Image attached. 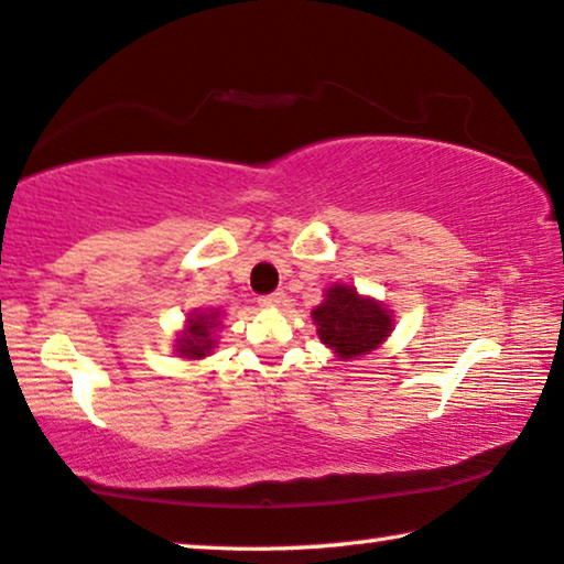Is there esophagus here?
<instances>
[{"instance_id":"1","label":"esophagus","mask_w":564,"mask_h":564,"mask_svg":"<svg viewBox=\"0 0 564 564\" xmlns=\"http://www.w3.org/2000/svg\"><path fill=\"white\" fill-rule=\"evenodd\" d=\"M282 300H284V292L282 290H274L270 294H264V297H259V305H262V307H276Z\"/></svg>"}]
</instances>
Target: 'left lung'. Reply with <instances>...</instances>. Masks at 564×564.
<instances>
[{
	"mask_svg": "<svg viewBox=\"0 0 564 564\" xmlns=\"http://www.w3.org/2000/svg\"><path fill=\"white\" fill-rule=\"evenodd\" d=\"M317 335L337 358H358L376 350L393 330V317L376 300L360 297L352 288L335 284L327 290L323 305L312 312Z\"/></svg>",
	"mask_w": 564,
	"mask_h": 564,
	"instance_id": "left-lung-1",
	"label": "left lung"
}]
</instances>
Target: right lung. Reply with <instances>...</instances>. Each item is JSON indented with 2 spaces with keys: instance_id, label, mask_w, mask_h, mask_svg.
Returning <instances> with one entry per match:
<instances>
[{
  "instance_id": "obj_1",
  "label": "right lung",
  "mask_w": 564,
  "mask_h": 564,
  "mask_svg": "<svg viewBox=\"0 0 564 564\" xmlns=\"http://www.w3.org/2000/svg\"><path fill=\"white\" fill-rule=\"evenodd\" d=\"M216 319H219V312H198L188 319L186 333L178 340V352L186 355V358H204L214 348L212 330L219 325Z\"/></svg>"
}]
</instances>
